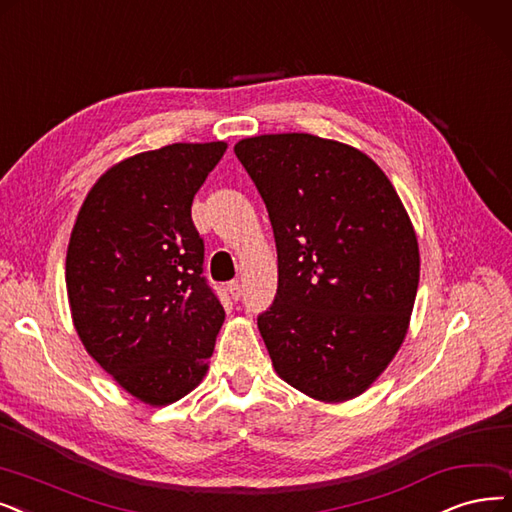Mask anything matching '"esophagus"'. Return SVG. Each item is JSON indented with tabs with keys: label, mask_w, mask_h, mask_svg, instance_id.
Masks as SVG:
<instances>
[{
	"label": "esophagus",
	"mask_w": 512,
	"mask_h": 512,
	"mask_svg": "<svg viewBox=\"0 0 512 512\" xmlns=\"http://www.w3.org/2000/svg\"><path fill=\"white\" fill-rule=\"evenodd\" d=\"M229 294H231L233 300H239V298H241L243 290H241V283H239V281H231V283H229Z\"/></svg>",
	"instance_id": "34e87169"
}]
</instances>
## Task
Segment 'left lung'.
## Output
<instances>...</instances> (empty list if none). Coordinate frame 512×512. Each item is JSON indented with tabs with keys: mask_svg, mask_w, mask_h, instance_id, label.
<instances>
[{
	"mask_svg": "<svg viewBox=\"0 0 512 512\" xmlns=\"http://www.w3.org/2000/svg\"><path fill=\"white\" fill-rule=\"evenodd\" d=\"M235 155L277 243V294L258 315L275 372L317 401L359 397L410 325L420 279L410 216L386 174L344 142L262 134Z\"/></svg>",
	"mask_w": 512,
	"mask_h": 512,
	"instance_id": "1",
	"label": "left lung"
}]
</instances>
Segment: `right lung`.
Instances as JSON below:
<instances>
[{
	"label": "right lung",
	"mask_w": 512,
	"mask_h": 512,
	"mask_svg": "<svg viewBox=\"0 0 512 512\" xmlns=\"http://www.w3.org/2000/svg\"><path fill=\"white\" fill-rule=\"evenodd\" d=\"M227 142H176L115 163L90 189L67 250L79 340L142 403L203 380L224 309L203 277L191 206Z\"/></svg>",
	"instance_id": "obj_1"
}]
</instances>
